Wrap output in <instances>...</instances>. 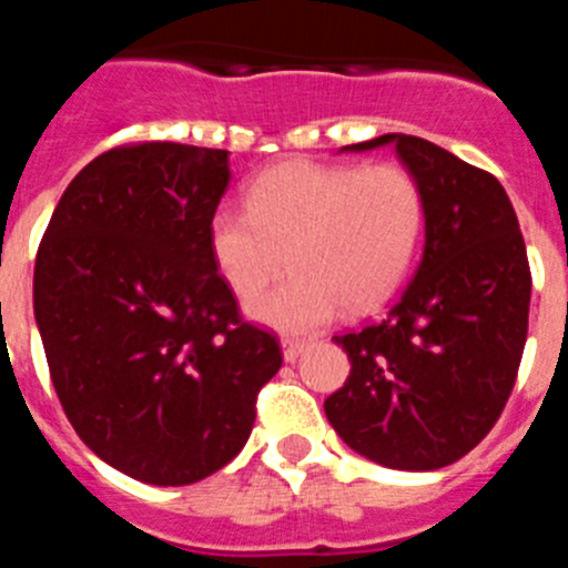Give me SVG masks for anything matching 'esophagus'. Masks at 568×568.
<instances>
[{"mask_svg": "<svg viewBox=\"0 0 568 568\" xmlns=\"http://www.w3.org/2000/svg\"><path fill=\"white\" fill-rule=\"evenodd\" d=\"M281 349H284V361H287V364H293V361H298V355L307 349V341L284 338L281 341Z\"/></svg>", "mask_w": 568, "mask_h": 568, "instance_id": "1", "label": "esophagus"}]
</instances>
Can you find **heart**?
<instances>
[{
	"instance_id": "1",
	"label": "heart",
	"mask_w": 568,
	"mask_h": 568,
	"mask_svg": "<svg viewBox=\"0 0 568 568\" xmlns=\"http://www.w3.org/2000/svg\"><path fill=\"white\" fill-rule=\"evenodd\" d=\"M426 204L398 164L284 162L247 190V213L219 207L210 219V255L241 301L284 273L278 290L250 315L281 333H307L346 313H373L406 281L424 239Z\"/></svg>"
}]
</instances>
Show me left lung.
Wrapping results in <instances>:
<instances>
[{
	"mask_svg": "<svg viewBox=\"0 0 568 568\" xmlns=\"http://www.w3.org/2000/svg\"><path fill=\"white\" fill-rule=\"evenodd\" d=\"M381 144H395L424 193V255L384 318L333 338L353 369L324 413L364 458L429 471L464 458L504 413L529 329L531 273L495 175L418 135L344 150Z\"/></svg>",
	"mask_w": 568,
	"mask_h": 568,
	"instance_id": "obj_1",
	"label": "left lung"
}]
</instances>
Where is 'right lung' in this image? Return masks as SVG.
Listing matches in <instances>:
<instances>
[{
	"mask_svg": "<svg viewBox=\"0 0 568 568\" xmlns=\"http://www.w3.org/2000/svg\"><path fill=\"white\" fill-rule=\"evenodd\" d=\"M227 150L142 142L97 155L42 235L33 313L79 438L113 469L187 486L247 444L273 333L239 315L210 255Z\"/></svg>",
	"mask_w": 568,
	"mask_h": 568,
	"instance_id": "right-lung-1",
	"label": "right lung"
}]
</instances>
